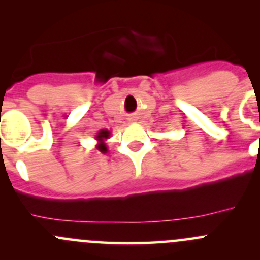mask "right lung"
I'll list each match as a JSON object with an SVG mask.
<instances>
[{
  "label": "right lung",
  "mask_w": 260,
  "mask_h": 260,
  "mask_svg": "<svg viewBox=\"0 0 260 260\" xmlns=\"http://www.w3.org/2000/svg\"><path fill=\"white\" fill-rule=\"evenodd\" d=\"M109 137H111V131L108 129H101L98 133H96L95 140L98 141V143H96L95 147L99 152H102V153H107V152H108L106 141L108 140Z\"/></svg>",
  "instance_id": "right-lung-1"
}]
</instances>
